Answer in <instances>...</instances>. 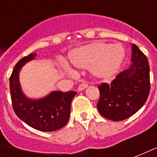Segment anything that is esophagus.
<instances>
[{
	"label": "esophagus",
	"instance_id": "obj_1",
	"mask_svg": "<svg viewBox=\"0 0 157 157\" xmlns=\"http://www.w3.org/2000/svg\"><path fill=\"white\" fill-rule=\"evenodd\" d=\"M86 87H87V84L86 83H82L81 85H79L78 91H82V90H84Z\"/></svg>",
	"mask_w": 157,
	"mask_h": 157
}]
</instances>
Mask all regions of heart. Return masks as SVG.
Instances as JSON below:
<instances>
[{
  "label": "heart",
  "mask_w": 157,
  "mask_h": 157,
  "mask_svg": "<svg viewBox=\"0 0 157 157\" xmlns=\"http://www.w3.org/2000/svg\"><path fill=\"white\" fill-rule=\"evenodd\" d=\"M124 56L122 45L96 42L72 50L69 58L75 67L90 68L96 78L108 81L118 73Z\"/></svg>",
  "instance_id": "1"
}]
</instances>
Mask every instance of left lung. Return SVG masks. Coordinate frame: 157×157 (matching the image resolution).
<instances>
[{"mask_svg": "<svg viewBox=\"0 0 157 157\" xmlns=\"http://www.w3.org/2000/svg\"><path fill=\"white\" fill-rule=\"evenodd\" d=\"M132 64L110 84L98 86V112L113 121H121L142 108L150 93V66L144 53L132 44Z\"/></svg>", "mask_w": 157, "mask_h": 157, "instance_id": "obj_1", "label": "left lung"}]
</instances>
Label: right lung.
<instances>
[{
    "mask_svg": "<svg viewBox=\"0 0 157 157\" xmlns=\"http://www.w3.org/2000/svg\"><path fill=\"white\" fill-rule=\"evenodd\" d=\"M36 55V53H32L21 59L12 71L9 79L12 108L17 116L30 127L39 131H55L67 124L71 101L76 92L54 91L43 98H27L21 89L19 72L22 66L33 59Z\"/></svg>",
    "mask_w": 157,
    "mask_h": 157,
    "instance_id": "obj_1",
    "label": "right lung"
}]
</instances>
